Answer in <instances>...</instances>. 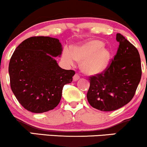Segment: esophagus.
<instances>
[{
    "instance_id": "34e87169",
    "label": "esophagus",
    "mask_w": 147,
    "mask_h": 147,
    "mask_svg": "<svg viewBox=\"0 0 147 147\" xmlns=\"http://www.w3.org/2000/svg\"><path fill=\"white\" fill-rule=\"evenodd\" d=\"M79 78H80V77H79V75L77 73H76L75 75H74V77H73V81H74V82H76V81L78 80V79H79Z\"/></svg>"
}]
</instances>
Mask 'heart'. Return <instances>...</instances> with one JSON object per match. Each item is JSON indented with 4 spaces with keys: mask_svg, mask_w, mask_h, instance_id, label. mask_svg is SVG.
Returning <instances> with one entry per match:
<instances>
[{
    "mask_svg": "<svg viewBox=\"0 0 147 147\" xmlns=\"http://www.w3.org/2000/svg\"><path fill=\"white\" fill-rule=\"evenodd\" d=\"M104 43L98 40L90 41L81 46L63 51L64 60L73 64L75 60L82 62V68L87 74H97L107 67L111 58V52L107 48H102Z\"/></svg>",
    "mask_w": 147,
    "mask_h": 147,
    "instance_id": "heart-1",
    "label": "heart"
}]
</instances>
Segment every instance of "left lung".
<instances>
[{"mask_svg":"<svg viewBox=\"0 0 147 147\" xmlns=\"http://www.w3.org/2000/svg\"><path fill=\"white\" fill-rule=\"evenodd\" d=\"M113 59L104 71L89 77L87 92L91 106L102 111L117 110L134 97L142 76L141 60L137 48L121 34Z\"/></svg>","mask_w":147,"mask_h":147,"instance_id":"1","label":"left lung"}]
</instances>
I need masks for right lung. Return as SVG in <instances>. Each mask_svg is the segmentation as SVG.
I'll use <instances>...</instances> for the list:
<instances>
[{
    "mask_svg": "<svg viewBox=\"0 0 147 147\" xmlns=\"http://www.w3.org/2000/svg\"><path fill=\"white\" fill-rule=\"evenodd\" d=\"M61 51L59 40L41 36L27 38L14 50L9 63L10 86L26 110L41 113L60 102L63 86L75 74L60 68L54 59Z\"/></svg>",
    "mask_w": 147,
    "mask_h": 147,
    "instance_id": "obj_1",
    "label": "right lung"
}]
</instances>
